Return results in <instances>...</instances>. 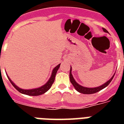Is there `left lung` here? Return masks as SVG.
Listing matches in <instances>:
<instances>
[{
  "label": "left lung",
  "instance_id": "1",
  "mask_svg": "<svg viewBox=\"0 0 124 124\" xmlns=\"http://www.w3.org/2000/svg\"><path fill=\"white\" fill-rule=\"evenodd\" d=\"M103 29V31L104 32H106V33H108V31L107 30L105 29V28H102ZM71 67L70 68V82L74 86V87L75 88V89L77 91H78L80 93H83V94H93V93H97L98 91H100V90H102L104 88L108 86V85L109 84V83L112 81V80L114 76L115 75V73L114 74V75L111 78H110L108 82H106L105 84H102V85H100V86L96 87H83L82 85H80V84H78L77 82L74 79L71 73Z\"/></svg>",
  "mask_w": 124,
  "mask_h": 124
}]
</instances>
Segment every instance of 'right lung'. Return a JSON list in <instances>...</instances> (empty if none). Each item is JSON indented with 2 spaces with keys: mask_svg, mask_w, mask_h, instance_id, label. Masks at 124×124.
<instances>
[{
  "mask_svg": "<svg viewBox=\"0 0 124 124\" xmlns=\"http://www.w3.org/2000/svg\"><path fill=\"white\" fill-rule=\"evenodd\" d=\"M60 66V64H58V66H56L55 68L53 70L52 73H51V77L49 78V79L47 81V82H46L44 85L40 87H38V88L36 89H21L20 87H18V86H16L15 84L13 83V82L10 79V78L9 77L8 75H7V77L8 78L9 80L10 81L11 84L13 85V86L16 89V90L19 91L20 93H22V94H27V95H30V96H39V95H40V94H42L44 93H45L46 92H47V91L50 89V87H51L52 84H53L54 81V78H55V76H56V72L58 71V70L59 69Z\"/></svg>",
  "mask_w": 124,
  "mask_h": 124,
  "instance_id": "obj_1",
  "label": "right lung"
}]
</instances>
